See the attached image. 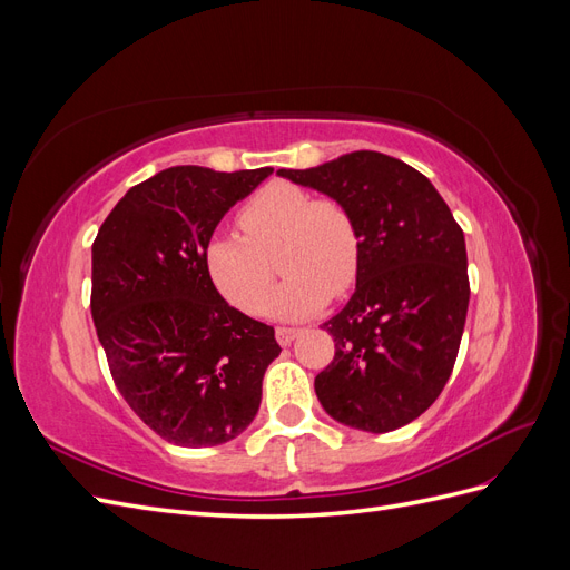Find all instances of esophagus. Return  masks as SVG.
<instances>
[{"label": "esophagus", "instance_id": "1", "mask_svg": "<svg viewBox=\"0 0 570 570\" xmlns=\"http://www.w3.org/2000/svg\"><path fill=\"white\" fill-rule=\"evenodd\" d=\"M299 335L297 327H285V325H278L275 327V337H278V342L283 344V347H287V344L295 340Z\"/></svg>", "mask_w": 570, "mask_h": 570}]
</instances>
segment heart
<instances>
[{
  "label": "heart",
  "mask_w": 570,
  "mask_h": 570,
  "mask_svg": "<svg viewBox=\"0 0 570 570\" xmlns=\"http://www.w3.org/2000/svg\"><path fill=\"white\" fill-rule=\"evenodd\" d=\"M243 235L216 230L204 245V266L214 287L235 308L258 314L278 266L287 275L271 299V314L302 318L333 295H344L361 268V230L354 212L331 195L275 180L237 212Z\"/></svg>",
  "instance_id": "obj_1"
}]
</instances>
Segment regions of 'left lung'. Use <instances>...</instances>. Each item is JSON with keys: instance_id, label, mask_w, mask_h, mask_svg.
Wrapping results in <instances>:
<instances>
[{"instance_id": "left-lung-1", "label": "left lung", "mask_w": 570, "mask_h": 570, "mask_svg": "<svg viewBox=\"0 0 570 570\" xmlns=\"http://www.w3.org/2000/svg\"><path fill=\"white\" fill-rule=\"evenodd\" d=\"M278 176L342 199L361 230L354 295L323 323L335 356L316 375L318 402L366 433L411 423L438 400L459 354L471 297L461 226L433 183L381 151Z\"/></svg>"}]
</instances>
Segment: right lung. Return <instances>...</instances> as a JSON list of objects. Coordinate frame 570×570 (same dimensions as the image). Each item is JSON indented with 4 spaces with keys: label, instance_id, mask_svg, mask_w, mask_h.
I'll return each instance as SVG.
<instances>
[{
    "label": "right lung",
    "instance_id": "obj_1",
    "mask_svg": "<svg viewBox=\"0 0 570 570\" xmlns=\"http://www.w3.org/2000/svg\"><path fill=\"white\" fill-rule=\"evenodd\" d=\"M273 168L174 166L130 187L92 245V321L128 406L166 442L237 438L281 354L271 325L237 312L209 281L204 245Z\"/></svg>",
    "mask_w": 570,
    "mask_h": 570
}]
</instances>
